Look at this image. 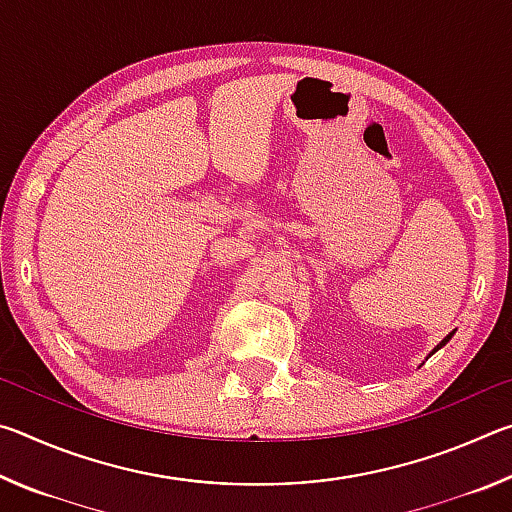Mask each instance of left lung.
I'll list each match as a JSON object with an SVG mask.
<instances>
[{
	"mask_svg": "<svg viewBox=\"0 0 512 512\" xmlns=\"http://www.w3.org/2000/svg\"><path fill=\"white\" fill-rule=\"evenodd\" d=\"M454 334H456V329H454V332H449V334H447V336H445V339H443V341H440V343H438V345H436V348H433V350H431V354H433V352H438V350H440V348H443V345H445V343H447V341H449V339H452V336H454ZM431 354H429V357H431Z\"/></svg>",
	"mask_w": 512,
	"mask_h": 512,
	"instance_id": "left-lung-1",
	"label": "left lung"
}]
</instances>
